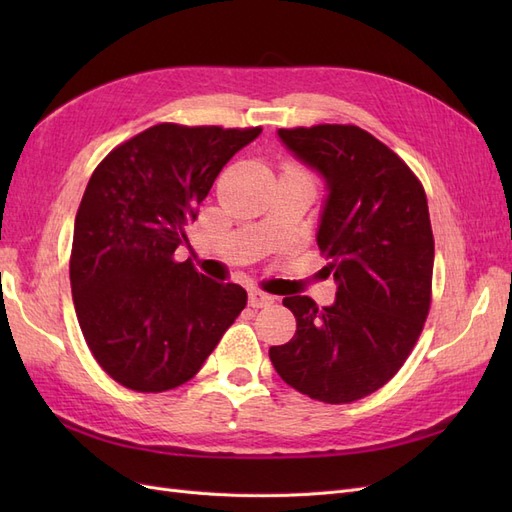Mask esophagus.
I'll list each match as a JSON object with an SVG mask.
<instances>
[{
    "label": "esophagus",
    "mask_w": 512,
    "mask_h": 512,
    "mask_svg": "<svg viewBox=\"0 0 512 512\" xmlns=\"http://www.w3.org/2000/svg\"><path fill=\"white\" fill-rule=\"evenodd\" d=\"M273 303V297L262 290H250V305L252 307H267Z\"/></svg>",
    "instance_id": "obj_1"
}]
</instances>
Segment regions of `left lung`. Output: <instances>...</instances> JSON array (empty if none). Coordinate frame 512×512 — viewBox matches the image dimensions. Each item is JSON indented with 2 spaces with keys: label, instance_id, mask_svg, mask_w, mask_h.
I'll return each instance as SVG.
<instances>
[{
  "label": "left lung",
  "instance_id": "obj_1",
  "mask_svg": "<svg viewBox=\"0 0 512 512\" xmlns=\"http://www.w3.org/2000/svg\"><path fill=\"white\" fill-rule=\"evenodd\" d=\"M284 145L327 181L318 228L335 303L286 297L297 333L269 356L280 378L324 404H352L406 363L431 307L433 232L423 183L359 126L282 128Z\"/></svg>",
  "mask_w": 512,
  "mask_h": 512
}]
</instances>
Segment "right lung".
I'll list each match as a JSON object with an SVG mask.
<instances>
[{
  "instance_id": "add662e5",
  "label": "right lung",
  "mask_w": 512,
  "mask_h": 512,
  "mask_svg": "<svg viewBox=\"0 0 512 512\" xmlns=\"http://www.w3.org/2000/svg\"><path fill=\"white\" fill-rule=\"evenodd\" d=\"M260 132L158 123L91 175L74 220L72 299L91 354L126 389L192 380L243 312L239 284L207 280L175 250L220 170Z\"/></svg>"
}]
</instances>
